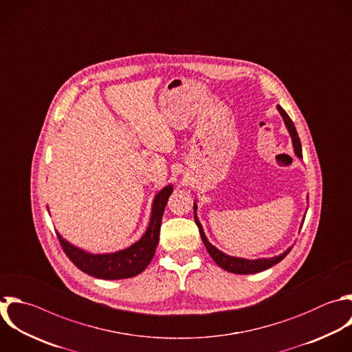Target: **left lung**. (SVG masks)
<instances>
[{
    "mask_svg": "<svg viewBox=\"0 0 352 352\" xmlns=\"http://www.w3.org/2000/svg\"><path fill=\"white\" fill-rule=\"evenodd\" d=\"M283 122H285V126L290 135V139H292V144H293V150H294V154L298 160L302 158V153H301V143H300V139H298V135H297V131L294 128V124L293 121L290 120V117L286 114V111L280 107V106H276ZM197 209H198V205H197V201H194V219H195V224L198 226L199 228V234H201V238H202V242L205 245V248L208 249L209 254L212 256V258L216 261V264L219 267H221L223 270L228 271V272H232V274H256V272H260V271H264V270H268L270 267L278 264L283 257H286V254L292 250L293 246L287 248L283 253L278 254V256H274V257H261V258H243V257H234V256H230L221 250H219L216 246H213L208 236L205 235L204 232V227L201 224V221L198 220V216H197ZM307 213V212H305ZM304 219H305V214L302 216V220L300 223V228L302 227V223H304Z\"/></svg>",
    "mask_w": 352,
    "mask_h": 352,
    "instance_id": "8db88e82",
    "label": "left lung"
}]
</instances>
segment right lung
Instances as JSON below:
<instances>
[{
  "label": "right lung",
  "instance_id": "add662e5",
  "mask_svg": "<svg viewBox=\"0 0 352 352\" xmlns=\"http://www.w3.org/2000/svg\"><path fill=\"white\" fill-rule=\"evenodd\" d=\"M172 191L173 186L168 184L155 194L147 230L142 238L131 246L111 253H91L73 245L56 231L65 253L76 267L99 279H125L139 275L154 257L160 241L162 214Z\"/></svg>",
  "mask_w": 352,
  "mask_h": 352
}]
</instances>
